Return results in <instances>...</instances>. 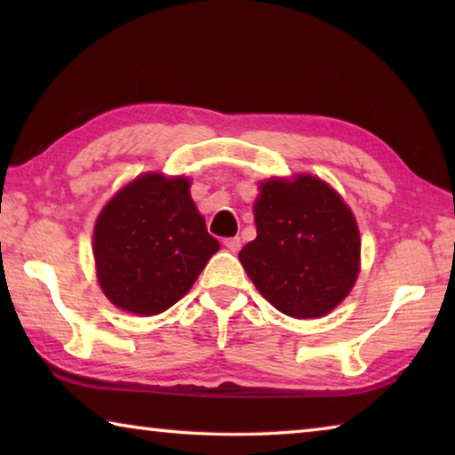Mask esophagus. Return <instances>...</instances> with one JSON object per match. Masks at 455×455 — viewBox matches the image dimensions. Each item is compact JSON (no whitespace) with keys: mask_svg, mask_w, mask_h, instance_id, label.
I'll return each instance as SVG.
<instances>
[{"mask_svg":"<svg viewBox=\"0 0 455 455\" xmlns=\"http://www.w3.org/2000/svg\"><path fill=\"white\" fill-rule=\"evenodd\" d=\"M225 246L230 251V252H238L241 251V238L238 236H233V238H227L225 241Z\"/></svg>","mask_w":455,"mask_h":455,"instance_id":"esophagus-1","label":"esophagus"}]
</instances>
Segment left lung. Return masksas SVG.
Returning <instances> with one entry per match:
<instances>
[{
    "instance_id": "left-lung-1",
    "label": "left lung",
    "mask_w": 455,
    "mask_h": 455,
    "mask_svg": "<svg viewBox=\"0 0 455 455\" xmlns=\"http://www.w3.org/2000/svg\"><path fill=\"white\" fill-rule=\"evenodd\" d=\"M257 238L238 252L257 291L295 319L325 317L361 271L357 219L319 176L299 172L259 182Z\"/></svg>"
}]
</instances>
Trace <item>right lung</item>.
<instances>
[{"label": "right lung", "instance_id": "1", "mask_svg": "<svg viewBox=\"0 0 455 455\" xmlns=\"http://www.w3.org/2000/svg\"><path fill=\"white\" fill-rule=\"evenodd\" d=\"M188 176L144 172L100 211L92 252L96 279L118 309L152 317L187 295L220 249L190 196Z\"/></svg>", "mask_w": 455, "mask_h": 455}]
</instances>
